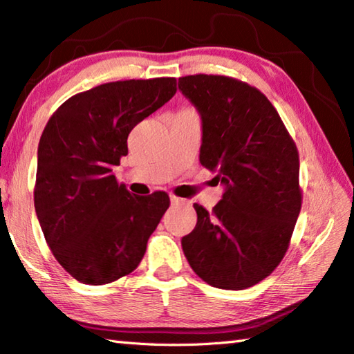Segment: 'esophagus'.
Wrapping results in <instances>:
<instances>
[{"label":"esophagus","mask_w":354,"mask_h":354,"mask_svg":"<svg viewBox=\"0 0 354 354\" xmlns=\"http://www.w3.org/2000/svg\"><path fill=\"white\" fill-rule=\"evenodd\" d=\"M170 201H171V205H185V203H187V200L179 198V196H175V195L170 196Z\"/></svg>","instance_id":"esophagus-1"}]
</instances>
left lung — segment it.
Listing matches in <instances>:
<instances>
[{"mask_svg":"<svg viewBox=\"0 0 354 354\" xmlns=\"http://www.w3.org/2000/svg\"><path fill=\"white\" fill-rule=\"evenodd\" d=\"M179 91L201 113L200 162L218 171L225 194L183 237L190 267L207 284L242 290L283 261L303 195L295 142L256 87L223 75L179 77Z\"/></svg>","mask_w":354,"mask_h":354,"instance_id":"obj_1","label":"left lung"}]
</instances>
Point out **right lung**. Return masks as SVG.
<instances>
[{"label":"right lung","instance_id":"add662e5","mask_svg":"<svg viewBox=\"0 0 354 354\" xmlns=\"http://www.w3.org/2000/svg\"><path fill=\"white\" fill-rule=\"evenodd\" d=\"M176 93L175 77L106 82L57 107L41 133L35 212L57 262L82 284H109L139 266L170 206L165 192L133 195L112 169L128 136Z\"/></svg>","mask_w":354,"mask_h":354}]
</instances>
